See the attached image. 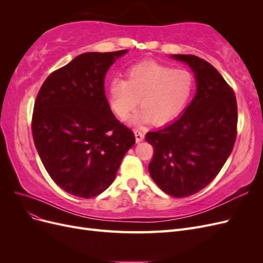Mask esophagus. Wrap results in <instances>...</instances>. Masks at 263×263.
<instances>
[{
	"instance_id": "1",
	"label": "esophagus",
	"mask_w": 263,
	"mask_h": 263,
	"mask_svg": "<svg viewBox=\"0 0 263 263\" xmlns=\"http://www.w3.org/2000/svg\"><path fill=\"white\" fill-rule=\"evenodd\" d=\"M135 138H136V142H140L144 140V134H142L139 129H135Z\"/></svg>"
}]
</instances>
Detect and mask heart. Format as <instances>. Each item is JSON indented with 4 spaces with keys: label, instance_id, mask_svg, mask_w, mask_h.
Masks as SVG:
<instances>
[{
    "label": "heart",
    "instance_id": "1",
    "mask_svg": "<svg viewBox=\"0 0 263 263\" xmlns=\"http://www.w3.org/2000/svg\"><path fill=\"white\" fill-rule=\"evenodd\" d=\"M126 77L110 81L109 103L117 116L126 119L139 101L141 109L129 119L135 125L170 121L185 107L194 89V77L189 70L157 62L134 66Z\"/></svg>",
    "mask_w": 263,
    "mask_h": 263
}]
</instances>
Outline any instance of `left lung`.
Returning <instances> with one entry per match:
<instances>
[{
	"mask_svg": "<svg viewBox=\"0 0 263 263\" xmlns=\"http://www.w3.org/2000/svg\"><path fill=\"white\" fill-rule=\"evenodd\" d=\"M187 63L197 90L183 114L163 128L146 134L154 147L149 173L174 197L197 193L217 176L237 136L235 92L210 62L193 54H172Z\"/></svg>",
	"mask_w": 263,
	"mask_h": 263,
	"instance_id": "8db88e82",
	"label": "left lung"
}]
</instances>
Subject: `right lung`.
I'll use <instances>...</instances> for the list:
<instances>
[{
	"instance_id": "add662e5",
	"label": "right lung",
	"mask_w": 263,
	"mask_h": 263,
	"mask_svg": "<svg viewBox=\"0 0 263 263\" xmlns=\"http://www.w3.org/2000/svg\"><path fill=\"white\" fill-rule=\"evenodd\" d=\"M126 49L85 52L46 79L34 105L31 133L51 179L90 198L114 181L135 135L113 114L105 95L108 68Z\"/></svg>"
}]
</instances>
